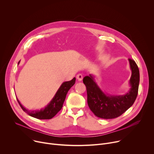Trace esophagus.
Returning a JSON list of instances; mask_svg holds the SVG:
<instances>
[{"label": "esophagus", "mask_w": 154, "mask_h": 154, "mask_svg": "<svg viewBox=\"0 0 154 154\" xmlns=\"http://www.w3.org/2000/svg\"><path fill=\"white\" fill-rule=\"evenodd\" d=\"M76 78L79 81H82L83 79V75L82 74H79L78 75H77Z\"/></svg>", "instance_id": "obj_1"}]
</instances>
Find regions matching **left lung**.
Listing matches in <instances>:
<instances>
[{
	"mask_svg": "<svg viewBox=\"0 0 154 154\" xmlns=\"http://www.w3.org/2000/svg\"><path fill=\"white\" fill-rule=\"evenodd\" d=\"M131 75L130 79L131 88L124 95L105 94L97 86L92 75L85 76L83 82L87 91V102L92 112L98 118L113 119L122 115L132 106L135 101L140 83V72L135 61L128 58Z\"/></svg>",
	"mask_w": 154,
	"mask_h": 154,
	"instance_id": "8db88e82",
	"label": "left lung"
}]
</instances>
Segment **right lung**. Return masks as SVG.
Returning <instances> with one entry per match:
<instances>
[{
	"label": "right lung",
	"instance_id": "add662e5",
	"mask_svg": "<svg viewBox=\"0 0 154 154\" xmlns=\"http://www.w3.org/2000/svg\"><path fill=\"white\" fill-rule=\"evenodd\" d=\"M75 77L70 81L63 82L50 103L45 108H42L40 110L29 111L21 105L17 99V100L23 111L30 116L39 119H50L54 117L62 108L66 96L71 88L75 84Z\"/></svg>",
	"mask_w": 154,
	"mask_h": 154
}]
</instances>
